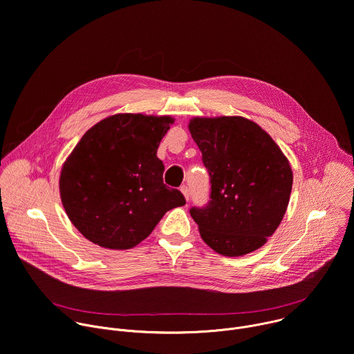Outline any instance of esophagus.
I'll list each match as a JSON object with an SVG mask.
<instances>
[{
    "mask_svg": "<svg viewBox=\"0 0 354 354\" xmlns=\"http://www.w3.org/2000/svg\"><path fill=\"white\" fill-rule=\"evenodd\" d=\"M180 192H182V194L185 196V198H186V201H187V200H189V196H190L189 187H187L186 185H183V186H180Z\"/></svg>",
    "mask_w": 354,
    "mask_h": 354,
    "instance_id": "1",
    "label": "esophagus"
}]
</instances>
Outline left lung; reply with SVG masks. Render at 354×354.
<instances>
[{"instance_id": "obj_1", "label": "left lung", "mask_w": 354, "mask_h": 354, "mask_svg": "<svg viewBox=\"0 0 354 354\" xmlns=\"http://www.w3.org/2000/svg\"><path fill=\"white\" fill-rule=\"evenodd\" d=\"M187 127L212 183L207 206L190 209L201 239L230 258L259 249L288 206L287 157L259 124L242 116L193 118Z\"/></svg>"}]
</instances>
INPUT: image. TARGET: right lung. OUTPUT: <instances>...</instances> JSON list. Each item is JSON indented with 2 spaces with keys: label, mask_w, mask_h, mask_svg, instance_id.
Returning a JSON list of instances; mask_svg holds the SVG:
<instances>
[{
  "label": "right lung",
  "mask_w": 354,
  "mask_h": 354,
  "mask_svg": "<svg viewBox=\"0 0 354 354\" xmlns=\"http://www.w3.org/2000/svg\"><path fill=\"white\" fill-rule=\"evenodd\" d=\"M171 116L118 113L97 122L78 141L60 174V197L74 227L108 249L144 241L164 214L186 201L162 182L157 157Z\"/></svg>",
  "instance_id": "1"
}]
</instances>
